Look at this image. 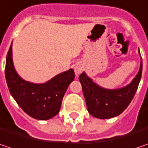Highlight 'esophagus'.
<instances>
[{"mask_svg":"<svg viewBox=\"0 0 148 148\" xmlns=\"http://www.w3.org/2000/svg\"><path fill=\"white\" fill-rule=\"evenodd\" d=\"M82 70H83V67L81 66L80 64H76V65H75V67H74V71H75L76 74H80L81 72H82Z\"/></svg>","mask_w":148,"mask_h":148,"instance_id":"obj_1","label":"esophagus"}]
</instances>
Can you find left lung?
Masks as SVG:
<instances>
[{
	"instance_id": "left-lung-1",
	"label": "left lung",
	"mask_w": 148,
	"mask_h": 148,
	"mask_svg": "<svg viewBox=\"0 0 148 148\" xmlns=\"http://www.w3.org/2000/svg\"><path fill=\"white\" fill-rule=\"evenodd\" d=\"M142 71L143 60H141L138 74L131 84L119 89L103 88L93 83L85 73L81 74L79 81L88 112L100 119H111L121 114L129 105L137 92Z\"/></svg>"
}]
</instances>
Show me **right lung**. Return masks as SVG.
Returning a JSON list of instances; mask_svg holds the SVG:
<instances>
[{
	"instance_id": "right-lung-1",
	"label": "right lung",
	"mask_w": 148,
	"mask_h": 148,
	"mask_svg": "<svg viewBox=\"0 0 148 148\" xmlns=\"http://www.w3.org/2000/svg\"><path fill=\"white\" fill-rule=\"evenodd\" d=\"M5 74L9 91L16 103L29 116L39 120H48L59 113L63 97L75 77L74 69H70L43 84L25 81L13 65L12 44L6 56Z\"/></svg>"
}]
</instances>
